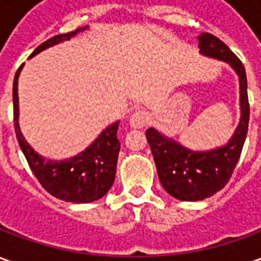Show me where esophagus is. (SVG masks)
Segmentation results:
<instances>
[{
	"instance_id": "obj_1",
	"label": "esophagus",
	"mask_w": 261,
	"mask_h": 261,
	"mask_svg": "<svg viewBox=\"0 0 261 261\" xmlns=\"http://www.w3.org/2000/svg\"><path fill=\"white\" fill-rule=\"evenodd\" d=\"M148 121H149V116L144 110H137V112H134L130 116V120H128L131 128H137V130L145 127L148 124Z\"/></svg>"
}]
</instances>
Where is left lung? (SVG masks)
<instances>
[{"label": "left lung", "mask_w": 261, "mask_h": 261, "mask_svg": "<svg viewBox=\"0 0 261 261\" xmlns=\"http://www.w3.org/2000/svg\"><path fill=\"white\" fill-rule=\"evenodd\" d=\"M198 47L201 56L224 61L238 75L241 119L229 141L207 151H193L153 127L145 131L161 185L181 201H200L224 189L239 161L249 127L246 71L241 60L211 33L198 36Z\"/></svg>", "instance_id": "obj_1"}]
</instances>
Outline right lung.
Returning a JSON list of instances; mask_svg holds the SVG:
<instances>
[{"label": "right lung", "mask_w": 261, "mask_h": 261, "mask_svg": "<svg viewBox=\"0 0 261 261\" xmlns=\"http://www.w3.org/2000/svg\"><path fill=\"white\" fill-rule=\"evenodd\" d=\"M88 29V26L80 28L74 32L48 39L29 56V59L43 50L53 47L56 44L69 40L80 32ZM23 64L16 71L12 88L14 99V124L19 147L25 155L32 172L51 196L60 200L74 204L96 201L110 190L116 176V166L119 158L120 141L117 138L119 121L108 125L88 147L71 158L47 159L37 153L26 141L19 127V97H18V80Z\"/></svg>", "instance_id": "right-lung-1"}]
</instances>
